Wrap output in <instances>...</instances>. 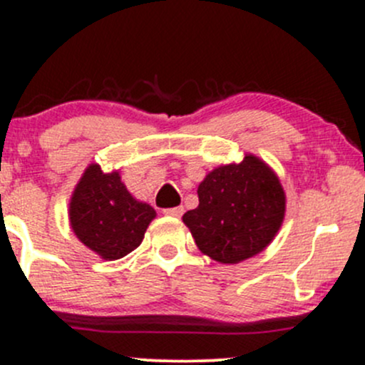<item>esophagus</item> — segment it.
<instances>
[{"label":"esophagus","mask_w":365,"mask_h":365,"mask_svg":"<svg viewBox=\"0 0 365 365\" xmlns=\"http://www.w3.org/2000/svg\"><path fill=\"white\" fill-rule=\"evenodd\" d=\"M163 212L167 216H175V218H179V216H182L184 207L182 205H178V207H168V209H163Z\"/></svg>","instance_id":"34e87169"}]
</instances>
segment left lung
<instances>
[{"instance_id": "left-lung-1", "label": "left lung", "mask_w": 365, "mask_h": 365, "mask_svg": "<svg viewBox=\"0 0 365 365\" xmlns=\"http://www.w3.org/2000/svg\"><path fill=\"white\" fill-rule=\"evenodd\" d=\"M198 207L184 212L202 254L236 264L264 250L279 232L286 195L279 178L259 158L218 167L198 186Z\"/></svg>"}]
</instances>
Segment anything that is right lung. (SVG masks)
Returning a JSON list of instances; mask_svg holds the SVG:
<instances>
[{
  "label": "right lung",
  "instance_id": "add662e5",
  "mask_svg": "<svg viewBox=\"0 0 365 365\" xmlns=\"http://www.w3.org/2000/svg\"><path fill=\"white\" fill-rule=\"evenodd\" d=\"M68 216L83 245L115 261L140 247L156 211L133 198L118 172L104 174L99 165H90L76 186Z\"/></svg>",
  "mask_w": 365,
  "mask_h": 365
}]
</instances>
